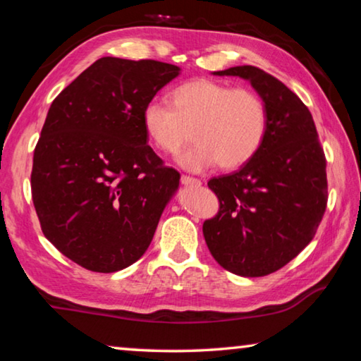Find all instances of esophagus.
Wrapping results in <instances>:
<instances>
[{
    "label": "esophagus",
    "instance_id": "esophagus-1",
    "mask_svg": "<svg viewBox=\"0 0 361 361\" xmlns=\"http://www.w3.org/2000/svg\"><path fill=\"white\" fill-rule=\"evenodd\" d=\"M181 185H185L186 188H199L202 183H200V180L197 178H192V176H186L183 175L181 176Z\"/></svg>",
    "mask_w": 361,
    "mask_h": 361
}]
</instances>
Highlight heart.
<instances>
[{
	"mask_svg": "<svg viewBox=\"0 0 361 361\" xmlns=\"http://www.w3.org/2000/svg\"><path fill=\"white\" fill-rule=\"evenodd\" d=\"M142 122L152 145L166 154L178 152L192 130L195 145L181 152L178 164L204 172L216 164L232 170L252 161L264 143L269 118L264 100L253 90L195 79L172 90L170 106L149 102Z\"/></svg>",
	"mask_w": 361,
	"mask_h": 361,
	"instance_id": "heart-1",
	"label": "heart"
}]
</instances>
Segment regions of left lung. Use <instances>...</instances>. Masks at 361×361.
I'll use <instances>...</instances> for the list:
<instances>
[{
    "label": "left lung",
    "mask_w": 361,
    "mask_h": 361,
    "mask_svg": "<svg viewBox=\"0 0 361 361\" xmlns=\"http://www.w3.org/2000/svg\"><path fill=\"white\" fill-rule=\"evenodd\" d=\"M252 84L267 108L261 149L240 170L209 181L219 212L204 223L213 258L242 277H262L296 258L326 209V161L312 114L301 99L252 65L213 71Z\"/></svg>",
    "instance_id": "obj_1"
}]
</instances>
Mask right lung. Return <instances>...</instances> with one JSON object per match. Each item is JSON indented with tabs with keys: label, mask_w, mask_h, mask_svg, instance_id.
Listing matches in <instances>:
<instances>
[{
	"label": "right lung",
	"mask_w": 361,
	"mask_h": 361,
	"mask_svg": "<svg viewBox=\"0 0 361 361\" xmlns=\"http://www.w3.org/2000/svg\"><path fill=\"white\" fill-rule=\"evenodd\" d=\"M181 73L103 57L59 94L35 148L32 195L46 239L94 272L142 258L180 186L143 129V108Z\"/></svg>",
	"instance_id": "obj_1"
}]
</instances>
